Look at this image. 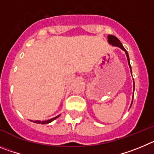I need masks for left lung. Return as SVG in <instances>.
I'll return each instance as SVG.
<instances>
[{"instance_id": "left-lung-1", "label": "left lung", "mask_w": 154, "mask_h": 154, "mask_svg": "<svg viewBox=\"0 0 154 154\" xmlns=\"http://www.w3.org/2000/svg\"><path fill=\"white\" fill-rule=\"evenodd\" d=\"M107 38H108V42H109V44H111V45H113V46L118 47V48H120V49H122L124 51H125L126 55H127V60H128V64H129V66H130V68H131V63H130V58H129V54H128V53H127V51L125 50V48L123 47L122 44L120 43V40H119L117 37H115V36H113V35H108ZM134 87H135V85H134ZM133 98H134V96H133ZM131 105H132V103H131Z\"/></svg>"}]
</instances>
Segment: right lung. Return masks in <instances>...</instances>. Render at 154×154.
<instances>
[{"label":"right lung","mask_w":154,"mask_h":154,"mask_svg":"<svg viewBox=\"0 0 154 154\" xmlns=\"http://www.w3.org/2000/svg\"><path fill=\"white\" fill-rule=\"evenodd\" d=\"M59 116L60 115H58V116H57V117H54V118L52 119H50V120H43V121H39V120H35V121H33L34 123H36V124H49V123H51V122H52L53 120H54L55 119H57V117H59Z\"/></svg>","instance_id":"add662e5"}]
</instances>
